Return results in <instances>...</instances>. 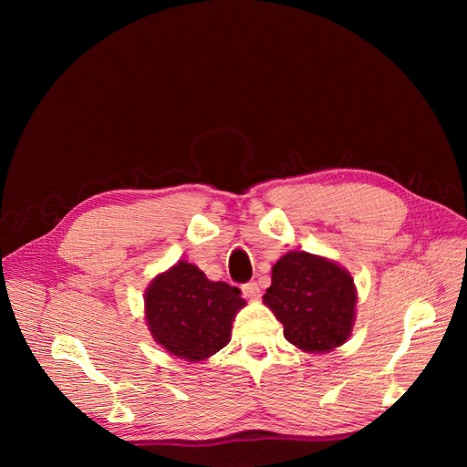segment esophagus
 <instances>
[{
  "label": "esophagus",
  "mask_w": 467,
  "mask_h": 467,
  "mask_svg": "<svg viewBox=\"0 0 467 467\" xmlns=\"http://www.w3.org/2000/svg\"><path fill=\"white\" fill-rule=\"evenodd\" d=\"M242 290L245 294V298H249V300H259L261 298V288H259V285H257L255 280L245 282V285L242 286Z\"/></svg>",
  "instance_id": "34e87169"
}]
</instances>
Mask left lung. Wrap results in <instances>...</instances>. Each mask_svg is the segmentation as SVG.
<instances>
[{
  "instance_id": "left-lung-1",
  "label": "left lung",
  "mask_w": 467,
  "mask_h": 467,
  "mask_svg": "<svg viewBox=\"0 0 467 467\" xmlns=\"http://www.w3.org/2000/svg\"><path fill=\"white\" fill-rule=\"evenodd\" d=\"M263 302L285 325L286 341L304 352L341 347L357 316V288L350 273L306 251H290L276 261Z\"/></svg>"
}]
</instances>
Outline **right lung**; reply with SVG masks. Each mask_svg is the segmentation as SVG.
I'll list each match as a JSON object with an SVG mask.
<instances>
[{
    "mask_svg": "<svg viewBox=\"0 0 467 467\" xmlns=\"http://www.w3.org/2000/svg\"><path fill=\"white\" fill-rule=\"evenodd\" d=\"M151 337L173 357L206 360L230 343L232 321L245 306L242 290L212 282L199 266L179 261L146 288Z\"/></svg>",
    "mask_w": 467,
    "mask_h": 467,
    "instance_id": "obj_1",
    "label": "right lung"
}]
</instances>
